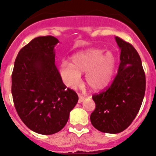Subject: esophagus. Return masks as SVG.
Returning a JSON list of instances; mask_svg holds the SVG:
<instances>
[{
    "mask_svg": "<svg viewBox=\"0 0 156 156\" xmlns=\"http://www.w3.org/2000/svg\"><path fill=\"white\" fill-rule=\"evenodd\" d=\"M84 96H83L82 94H79V100H78V102L79 103H81L83 101V100H84Z\"/></svg>",
    "mask_w": 156,
    "mask_h": 156,
    "instance_id": "esophagus-1",
    "label": "esophagus"
}]
</instances>
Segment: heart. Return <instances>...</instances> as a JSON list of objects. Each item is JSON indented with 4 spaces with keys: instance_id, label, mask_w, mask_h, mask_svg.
I'll return each mask as SVG.
<instances>
[{
    "instance_id": "b5f03b06",
    "label": "heart",
    "mask_w": 156,
    "mask_h": 156,
    "mask_svg": "<svg viewBox=\"0 0 156 156\" xmlns=\"http://www.w3.org/2000/svg\"><path fill=\"white\" fill-rule=\"evenodd\" d=\"M116 59L112 52L104 53L101 49H90L72 58V63L63 62L60 76L65 84L71 89L81 83V73L85 74L87 84L93 90H104L113 78Z\"/></svg>"
}]
</instances>
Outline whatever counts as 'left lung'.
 <instances>
[{"instance_id": "obj_1", "label": "left lung", "mask_w": 156, "mask_h": 156, "mask_svg": "<svg viewBox=\"0 0 156 156\" xmlns=\"http://www.w3.org/2000/svg\"><path fill=\"white\" fill-rule=\"evenodd\" d=\"M120 50L116 76L108 90L93 95L96 107L90 122L99 131L118 133L131 124L145 92V74L138 53L130 44L115 37Z\"/></svg>"}]
</instances>
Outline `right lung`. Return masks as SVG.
<instances>
[{
  "mask_svg": "<svg viewBox=\"0 0 156 156\" xmlns=\"http://www.w3.org/2000/svg\"><path fill=\"white\" fill-rule=\"evenodd\" d=\"M52 36L38 37L19 51L12 75L15 107L25 125L40 134L60 131L78 101L74 90L66 88L55 64Z\"/></svg>",
  "mask_w": 156,
  "mask_h": 156,
  "instance_id": "add662e5",
  "label": "right lung"
}]
</instances>
